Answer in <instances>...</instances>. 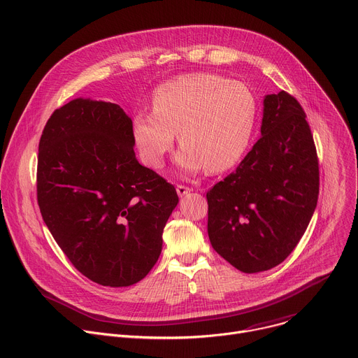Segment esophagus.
<instances>
[{"instance_id":"esophagus-1","label":"esophagus","mask_w":358,"mask_h":358,"mask_svg":"<svg viewBox=\"0 0 358 358\" xmlns=\"http://www.w3.org/2000/svg\"><path fill=\"white\" fill-rule=\"evenodd\" d=\"M189 191H191V188L187 187V185H182V184H178V185H177V194H178L180 196H184V195L188 194Z\"/></svg>"}]
</instances>
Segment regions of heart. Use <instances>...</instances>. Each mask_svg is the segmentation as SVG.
Masks as SVG:
<instances>
[{"mask_svg": "<svg viewBox=\"0 0 358 358\" xmlns=\"http://www.w3.org/2000/svg\"><path fill=\"white\" fill-rule=\"evenodd\" d=\"M258 116V100L241 82L211 73L182 75L152 93V110L133 119L143 162L160 169L178 134L176 156L184 173L231 169L243 155Z\"/></svg>", "mask_w": 358, "mask_h": 358, "instance_id": "obj_1", "label": "heart"}]
</instances>
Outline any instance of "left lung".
I'll return each mask as SVG.
<instances>
[{
  "label": "left lung",
  "instance_id": "obj_1",
  "mask_svg": "<svg viewBox=\"0 0 358 358\" xmlns=\"http://www.w3.org/2000/svg\"><path fill=\"white\" fill-rule=\"evenodd\" d=\"M262 137L208 192L213 248L245 273L282 264L319 198V159L301 105L285 90L264 100Z\"/></svg>",
  "mask_w": 358,
  "mask_h": 358
}]
</instances>
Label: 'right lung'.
Masks as SVG:
<instances>
[{"instance_id": "right-lung-1", "label": "right lung", "mask_w": 358, "mask_h": 358, "mask_svg": "<svg viewBox=\"0 0 358 358\" xmlns=\"http://www.w3.org/2000/svg\"><path fill=\"white\" fill-rule=\"evenodd\" d=\"M133 122L110 101L75 99L48 119L36 169L42 218L71 264L101 286L147 276L178 203L134 155Z\"/></svg>"}]
</instances>
